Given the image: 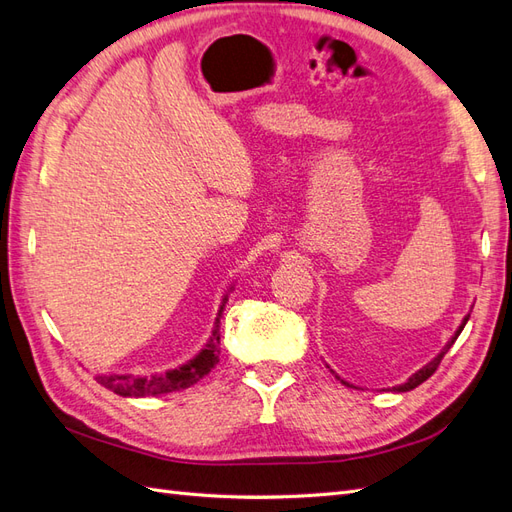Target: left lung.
I'll list each match as a JSON object with an SVG mask.
<instances>
[{
    "mask_svg": "<svg viewBox=\"0 0 512 512\" xmlns=\"http://www.w3.org/2000/svg\"><path fill=\"white\" fill-rule=\"evenodd\" d=\"M467 319H469V315H467V317L463 319V323H460V326H458V330H456V334L452 336V341H450V343H447V345L443 347V352H441L439 356H436L434 360H430V363H428L426 367H423V369H419V371L415 373V376H410V378H408V382H404V384H400V386H393V389H395V391H400V393H404V391H413V389H415V386H419L421 382H426V380H428V378L432 376V373L436 371V367H439V365H441V360H443V356H445L447 352H450V347H452V345H454V341L458 339V334H460V332H463V328H465V323H467ZM341 382H343V384H347L345 380H341ZM347 386H350V384H347Z\"/></svg>",
    "mask_w": 512,
    "mask_h": 512,
    "instance_id": "1",
    "label": "left lung"
}]
</instances>
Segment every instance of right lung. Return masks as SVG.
<instances>
[{"label":"right lung","mask_w":512,"mask_h":512,"mask_svg":"<svg viewBox=\"0 0 512 512\" xmlns=\"http://www.w3.org/2000/svg\"><path fill=\"white\" fill-rule=\"evenodd\" d=\"M228 297H223V304L219 308V317L223 313V306H226ZM219 317L217 326L213 330L210 341L204 345V350L199 352L189 363L171 369L167 373H156V376H117V373H104V376H97V382L106 386L112 393L123 395V397H147V395H165L173 391L189 389V386L197 384L204 376H208L210 369L219 363Z\"/></svg>","instance_id":"right-lung-1"}]
</instances>
